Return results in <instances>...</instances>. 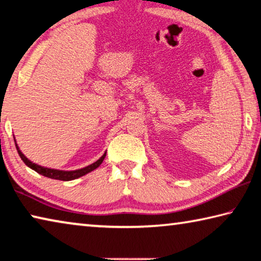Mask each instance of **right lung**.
<instances>
[{"label": "right lung", "mask_w": 261, "mask_h": 261, "mask_svg": "<svg viewBox=\"0 0 261 261\" xmlns=\"http://www.w3.org/2000/svg\"><path fill=\"white\" fill-rule=\"evenodd\" d=\"M15 144H16V149H17V151H18V155L20 156V159H22V161L29 166L30 169L34 170V171H36V172H38L39 174H42V176H45L47 178H52V179H57V180H63V181L74 180V179H77L80 177L84 176V174L91 172V171L97 169L98 166H99L102 163V161H104L105 156H106V152H104V155H102L99 160H97L95 163H92L90 165L85 166V168L79 169V170H71V171L57 170V169L46 168V166H41L39 164L33 163V162L30 161L28 157L25 156L22 151H20L18 144L16 143V140H15Z\"/></svg>", "instance_id": "obj_1"}]
</instances>
